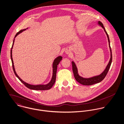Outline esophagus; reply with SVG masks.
Wrapping results in <instances>:
<instances>
[{
  "label": "esophagus",
  "mask_w": 124,
  "mask_h": 124,
  "mask_svg": "<svg viewBox=\"0 0 124 124\" xmlns=\"http://www.w3.org/2000/svg\"><path fill=\"white\" fill-rule=\"evenodd\" d=\"M69 53H70V52H69V50H66V54H69Z\"/></svg>",
  "instance_id": "obj_1"
}]
</instances>
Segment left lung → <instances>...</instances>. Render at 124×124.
<instances>
[{"label":"left lung","mask_w":124,"mask_h":124,"mask_svg":"<svg viewBox=\"0 0 124 124\" xmlns=\"http://www.w3.org/2000/svg\"><path fill=\"white\" fill-rule=\"evenodd\" d=\"M98 24L100 26H101V27L104 29V31L105 32L107 38H108V42H109V47H110V52H111V58L110 59V61L109 62V63L108 64L107 67H106V69H105V70L103 71V72H102L100 75H99L98 76H94L90 78H82L81 77H80V76H79V75L78 74V70L77 68V67L75 64L74 62L73 61L72 62V70L73 72V74L75 78L76 79V80L79 82V83H80L81 84H82L83 85H92L97 83L100 82L105 77V76H106V75L107 74L108 70L110 68L111 63H112V50L111 48L110 47V40H109V36L103 26V24L101 22L99 21L98 22Z\"/></svg>","instance_id":"1"}]
</instances>
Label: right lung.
<instances>
[{
	"mask_svg": "<svg viewBox=\"0 0 124 124\" xmlns=\"http://www.w3.org/2000/svg\"><path fill=\"white\" fill-rule=\"evenodd\" d=\"M26 29H23V30H22L20 31H19L17 33V34H16V35L15 36V38L21 32H22V31H25ZM14 40L15 39H14L13 40V44H12V47L11 48V51H10V57H11V61H12V68H13V70L14 71V72L15 73V75L16 76V77L19 79V80L25 85L26 87H27L28 88L31 89V90H40V91H42V90H49L50 89L52 86H53V85L54 84L55 81V79H56V71H57V65L59 64V62H60V61L62 60V57L61 56H58L57 58H56L54 60V61L53 64V76H52V78L51 79V80L50 81L49 83H48L46 85H31L29 84L26 82H24V81H23L18 76L17 74L15 69H14V63H13V59H12V49L13 48V46L14 45Z\"/></svg>",
	"mask_w": 124,
	"mask_h": 124,
	"instance_id": "obj_1",
	"label": "right lung"
}]
</instances>
